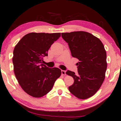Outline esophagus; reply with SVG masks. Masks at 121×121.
<instances>
[{"label":"esophagus","mask_w":121,"mask_h":121,"mask_svg":"<svg viewBox=\"0 0 121 121\" xmlns=\"http://www.w3.org/2000/svg\"><path fill=\"white\" fill-rule=\"evenodd\" d=\"M61 74L62 75H65L66 74V71L65 70H61Z\"/></svg>","instance_id":"34e87169"}]
</instances>
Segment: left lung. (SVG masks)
I'll return each instance as SVG.
<instances>
[{"mask_svg":"<svg viewBox=\"0 0 121 121\" xmlns=\"http://www.w3.org/2000/svg\"><path fill=\"white\" fill-rule=\"evenodd\" d=\"M71 56L79 60L78 73L67 70L74 82L69 87L70 93L82 99L93 96L104 82L107 69L106 52L100 40L89 33L77 31L62 33Z\"/></svg>","mask_w":121,"mask_h":121,"instance_id":"left-lung-1","label":"left lung"}]
</instances>
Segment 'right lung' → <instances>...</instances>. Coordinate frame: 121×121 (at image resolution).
<instances>
[{
  "label": "right lung",
  "mask_w": 121,
  "mask_h": 121,
  "mask_svg": "<svg viewBox=\"0 0 121 121\" xmlns=\"http://www.w3.org/2000/svg\"><path fill=\"white\" fill-rule=\"evenodd\" d=\"M60 36V33H30L15 46L13 58L15 75L22 88L32 97L48 94L61 76L59 68H49L42 63L51 45Z\"/></svg>",
  "instance_id": "1"
}]
</instances>
